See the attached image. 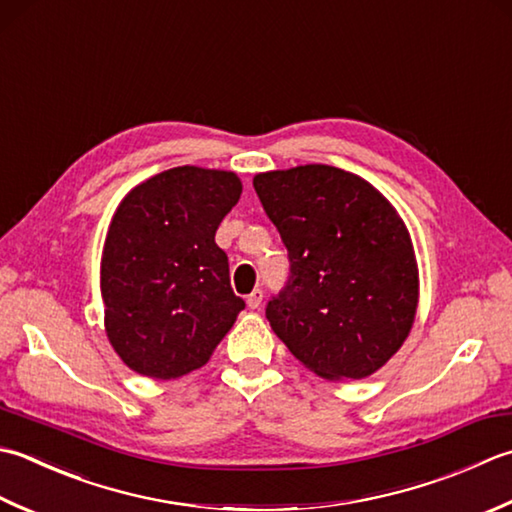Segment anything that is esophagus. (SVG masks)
Wrapping results in <instances>:
<instances>
[{
  "instance_id": "1",
  "label": "esophagus",
  "mask_w": 512,
  "mask_h": 512,
  "mask_svg": "<svg viewBox=\"0 0 512 512\" xmlns=\"http://www.w3.org/2000/svg\"><path fill=\"white\" fill-rule=\"evenodd\" d=\"M262 302H264V290L262 288H255L253 293L246 297L248 308H259V306H262Z\"/></svg>"
}]
</instances>
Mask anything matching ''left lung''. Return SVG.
<instances>
[{"mask_svg": "<svg viewBox=\"0 0 512 512\" xmlns=\"http://www.w3.org/2000/svg\"><path fill=\"white\" fill-rule=\"evenodd\" d=\"M253 186L290 259L288 284L266 308L270 328L330 382L377 373L419 304L404 219L364 177L326 164L268 170Z\"/></svg>", "mask_w": 512, "mask_h": 512, "instance_id": "left-lung-1", "label": "left lung"}]
</instances>
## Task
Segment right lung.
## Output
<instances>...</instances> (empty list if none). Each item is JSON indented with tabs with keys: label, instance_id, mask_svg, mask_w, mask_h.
I'll use <instances>...</instances> for the list:
<instances>
[{
	"label": "right lung",
	"instance_id": "obj_1",
	"mask_svg": "<svg viewBox=\"0 0 512 512\" xmlns=\"http://www.w3.org/2000/svg\"><path fill=\"white\" fill-rule=\"evenodd\" d=\"M230 170L177 166L137 184L110 219L102 253L104 328L135 373L177 379L202 368L244 310L217 226L239 202Z\"/></svg>",
	"mask_w": 512,
	"mask_h": 512
}]
</instances>
